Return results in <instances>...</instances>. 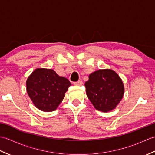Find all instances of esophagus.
<instances>
[{"label":"esophagus","instance_id":"34e87169","mask_svg":"<svg viewBox=\"0 0 155 155\" xmlns=\"http://www.w3.org/2000/svg\"><path fill=\"white\" fill-rule=\"evenodd\" d=\"M74 85H76V86H81V85L83 84V82H82L81 81H78L77 82H75V83H73Z\"/></svg>","mask_w":155,"mask_h":155}]
</instances>
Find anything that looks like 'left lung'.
Segmentation results:
<instances>
[{
    "label": "left lung",
    "mask_w": 155,
    "mask_h": 155,
    "mask_svg": "<svg viewBox=\"0 0 155 155\" xmlns=\"http://www.w3.org/2000/svg\"><path fill=\"white\" fill-rule=\"evenodd\" d=\"M84 86L88 99L97 110L102 112L114 109L124 95L123 81L111 69L98 70L91 73Z\"/></svg>",
    "instance_id": "1"
}]
</instances>
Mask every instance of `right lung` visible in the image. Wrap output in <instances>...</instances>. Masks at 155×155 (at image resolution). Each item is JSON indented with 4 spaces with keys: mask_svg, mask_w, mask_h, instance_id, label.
Instances as JSON below:
<instances>
[{
    "mask_svg": "<svg viewBox=\"0 0 155 155\" xmlns=\"http://www.w3.org/2000/svg\"><path fill=\"white\" fill-rule=\"evenodd\" d=\"M27 91L35 106L44 112L57 109L71 83L52 69L37 68L27 80Z\"/></svg>",
    "mask_w": 155,
    "mask_h": 155,
    "instance_id": "1",
    "label": "right lung"
}]
</instances>
